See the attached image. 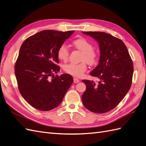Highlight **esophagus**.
I'll list each match as a JSON object with an SVG mask.
<instances>
[{"mask_svg": "<svg viewBox=\"0 0 146 146\" xmlns=\"http://www.w3.org/2000/svg\"><path fill=\"white\" fill-rule=\"evenodd\" d=\"M73 81H74V83H79V82H80V80H78L77 78H73Z\"/></svg>", "mask_w": 146, "mask_h": 146, "instance_id": "obj_1", "label": "esophagus"}]
</instances>
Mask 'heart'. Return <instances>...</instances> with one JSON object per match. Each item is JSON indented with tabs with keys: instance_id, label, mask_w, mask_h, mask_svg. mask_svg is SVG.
<instances>
[{
	"instance_id": "heart-1",
	"label": "heart",
	"mask_w": 146,
	"mask_h": 146,
	"mask_svg": "<svg viewBox=\"0 0 146 146\" xmlns=\"http://www.w3.org/2000/svg\"><path fill=\"white\" fill-rule=\"evenodd\" d=\"M77 49L82 52L80 63H68L63 66L65 72L75 77H81L84 74L88 68V63L89 65L96 64L99 60L98 52L92 48V44L83 37L74 39L72 42ZM57 57L60 60L66 62L68 59L69 51L65 44L59 47L57 50Z\"/></svg>"
}]
</instances>
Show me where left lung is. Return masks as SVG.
Segmentation results:
<instances>
[{
  "label": "left lung",
  "mask_w": 146,
  "mask_h": 146,
  "mask_svg": "<svg viewBox=\"0 0 146 146\" xmlns=\"http://www.w3.org/2000/svg\"><path fill=\"white\" fill-rule=\"evenodd\" d=\"M94 38L99 44V65L90 73L100 81H82L86 89L82 102L88 110L104 113L118 106L129 91L132 83L133 63L123 41L104 32H82Z\"/></svg>",
  "instance_id": "8db88e82"
}]
</instances>
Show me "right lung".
<instances>
[{"mask_svg": "<svg viewBox=\"0 0 146 146\" xmlns=\"http://www.w3.org/2000/svg\"><path fill=\"white\" fill-rule=\"evenodd\" d=\"M73 33L44 30L29 37L21 45L15 66L18 89L37 110L48 111L58 107L73 83L70 74L55 76L54 73L60 71L58 48Z\"/></svg>", "mask_w": 146, "mask_h": 146, "instance_id": "add662e5", "label": "right lung"}]
</instances>
